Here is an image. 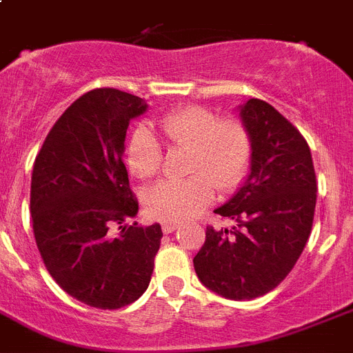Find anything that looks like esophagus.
<instances>
[{"label":"esophagus","instance_id":"34e87169","mask_svg":"<svg viewBox=\"0 0 353 353\" xmlns=\"http://www.w3.org/2000/svg\"><path fill=\"white\" fill-rule=\"evenodd\" d=\"M177 228H179V225H177V223H174V222H165L163 225H161V229H163L165 234H170V232L176 231Z\"/></svg>","mask_w":353,"mask_h":353}]
</instances>
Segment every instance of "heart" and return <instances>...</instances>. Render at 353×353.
I'll return each mask as SVG.
<instances>
[{
  "instance_id": "1",
  "label": "heart",
  "mask_w": 353,
  "mask_h": 353,
  "mask_svg": "<svg viewBox=\"0 0 353 353\" xmlns=\"http://www.w3.org/2000/svg\"><path fill=\"white\" fill-rule=\"evenodd\" d=\"M158 128L168 143L192 152L186 165L190 177L161 181L143 194V206L152 219L186 222L213 201L214 188L231 194L245 181L252 158L249 131L236 119H219L202 106H183L165 113ZM128 168L137 179H149L161 163V147L154 131L140 125L125 147Z\"/></svg>"
}]
</instances>
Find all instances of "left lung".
<instances>
[{
	"instance_id": "obj_1",
	"label": "left lung",
	"mask_w": 353,
	"mask_h": 353,
	"mask_svg": "<svg viewBox=\"0 0 353 353\" xmlns=\"http://www.w3.org/2000/svg\"><path fill=\"white\" fill-rule=\"evenodd\" d=\"M238 110L252 142L249 176L214 210L234 225L208 228L194 266L216 295L252 300L277 288L299 261L314 219L316 176L307 142L272 104L249 99Z\"/></svg>"
}]
</instances>
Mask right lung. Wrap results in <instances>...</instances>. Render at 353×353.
I'll return each instance as SVG.
<instances>
[{"mask_svg":"<svg viewBox=\"0 0 353 353\" xmlns=\"http://www.w3.org/2000/svg\"><path fill=\"white\" fill-rule=\"evenodd\" d=\"M147 108L142 97L117 88L87 92L54 122L33 165L39 252L58 286L90 307L133 304L151 283L163 232L159 223H125L139 202L122 161L128 125Z\"/></svg>","mask_w":353,"mask_h":353,"instance_id":"1","label":"right lung"}]
</instances>
